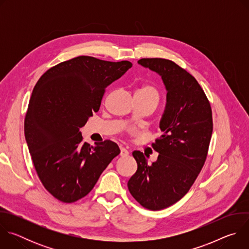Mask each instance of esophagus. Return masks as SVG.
I'll list each match as a JSON object with an SVG mask.
<instances>
[{
  "instance_id": "1",
  "label": "esophagus",
  "mask_w": 249,
  "mask_h": 249,
  "mask_svg": "<svg viewBox=\"0 0 249 249\" xmlns=\"http://www.w3.org/2000/svg\"><path fill=\"white\" fill-rule=\"evenodd\" d=\"M129 155V152L124 147H120V156L121 157H127Z\"/></svg>"
}]
</instances>
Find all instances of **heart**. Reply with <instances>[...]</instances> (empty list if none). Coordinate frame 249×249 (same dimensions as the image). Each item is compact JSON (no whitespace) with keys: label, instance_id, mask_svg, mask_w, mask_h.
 Listing matches in <instances>:
<instances>
[{"label":"heart","instance_id":"1","mask_svg":"<svg viewBox=\"0 0 249 249\" xmlns=\"http://www.w3.org/2000/svg\"><path fill=\"white\" fill-rule=\"evenodd\" d=\"M135 96H143V97L152 98V99H155L157 102L160 99V93H159L158 89L151 85H144V86L140 87L136 90Z\"/></svg>","mask_w":249,"mask_h":249}]
</instances>
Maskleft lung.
<instances>
[{"label":"left lung","instance_id":"obj_1","mask_svg":"<svg viewBox=\"0 0 249 249\" xmlns=\"http://www.w3.org/2000/svg\"><path fill=\"white\" fill-rule=\"evenodd\" d=\"M138 64L159 74L167 93L162 134L153 144L158 160L149 164L148 156L134 151L138 168L127 185L137 202L159 211L179 201L201 171L213 132L212 109L196 79L174 62L144 58Z\"/></svg>","mask_w":249,"mask_h":249}]
</instances>
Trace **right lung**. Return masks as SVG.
<instances>
[{"label": "right lung", "instance_id": "add662e5", "mask_svg": "<svg viewBox=\"0 0 249 249\" xmlns=\"http://www.w3.org/2000/svg\"><path fill=\"white\" fill-rule=\"evenodd\" d=\"M131 67L129 61L79 56L50 68L35 85L24 135L39 179L56 199L73 203L88 195L120 154L109 140L84 143L80 129L98 111L105 89Z\"/></svg>", "mask_w": 249, "mask_h": 249}]
</instances>
